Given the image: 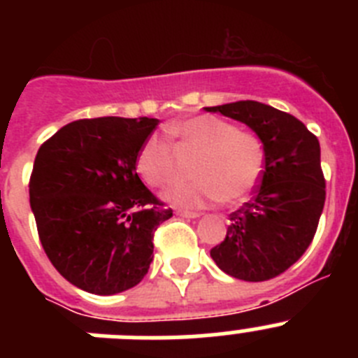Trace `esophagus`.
<instances>
[{"label":"esophagus","mask_w":358,"mask_h":358,"mask_svg":"<svg viewBox=\"0 0 358 358\" xmlns=\"http://www.w3.org/2000/svg\"><path fill=\"white\" fill-rule=\"evenodd\" d=\"M177 215H181V217L185 218H197L201 217V213L199 211H189V210H182V208H179V210H176Z\"/></svg>","instance_id":"obj_1"}]
</instances>
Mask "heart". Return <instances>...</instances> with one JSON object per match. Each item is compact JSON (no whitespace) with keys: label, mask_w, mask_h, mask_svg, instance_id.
I'll use <instances>...</instances> for the list:
<instances>
[{"label":"heart","mask_w":358,"mask_h":358,"mask_svg":"<svg viewBox=\"0 0 358 358\" xmlns=\"http://www.w3.org/2000/svg\"><path fill=\"white\" fill-rule=\"evenodd\" d=\"M166 134L182 148L197 152L189 166L194 181L173 185L164 201L201 208L210 201L238 202L256 186L264 170V143L255 132L240 131L217 116H192L166 125ZM136 172L145 185L161 188L172 176V150L161 136H148L136 156Z\"/></svg>","instance_id":"obj_1"}]
</instances>
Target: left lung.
<instances>
[{"label": "left lung", "instance_id": "1", "mask_svg": "<svg viewBox=\"0 0 358 358\" xmlns=\"http://www.w3.org/2000/svg\"><path fill=\"white\" fill-rule=\"evenodd\" d=\"M204 109L245 123L265 152L260 188L229 215L226 240L211 249V258L236 280L276 278L308 249L324 208L317 138L292 115L255 100Z\"/></svg>", "mask_w": 358, "mask_h": 358}]
</instances>
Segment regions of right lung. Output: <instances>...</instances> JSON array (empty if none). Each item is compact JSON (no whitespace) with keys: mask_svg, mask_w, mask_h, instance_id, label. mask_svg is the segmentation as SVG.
<instances>
[{"mask_svg":"<svg viewBox=\"0 0 358 358\" xmlns=\"http://www.w3.org/2000/svg\"><path fill=\"white\" fill-rule=\"evenodd\" d=\"M156 118L77 120L41 145L30 206L53 267L78 289L110 296L148 273L154 231L172 217L136 173Z\"/></svg>","mask_w":358,"mask_h":358,"instance_id":"right-lung-1","label":"right lung"}]
</instances>
